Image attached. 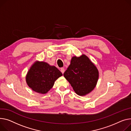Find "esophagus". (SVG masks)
Instances as JSON below:
<instances>
[{
    "label": "esophagus",
    "mask_w": 131,
    "mask_h": 131,
    "mask_svg": "<svg viewBox=\"0 0 131 131\" xmlns=\"http://www.w3.org/2000/svg\"><path fill=\"white\" fill-rule=\"evenodd\" d=\"M60 72L62 73V74H64V72H65V69H64V68H63V67L61 68H60Z\"/></svg>",
    "instance_id": "1"
}]
</instances>
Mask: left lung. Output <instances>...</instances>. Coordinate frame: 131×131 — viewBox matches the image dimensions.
I'll use <instances>...</instances> for the list:
<instances>
[{
  "mask_svg": "<svg viewBox=\"0 0 131 131\" xmlns=\"http://www.w3.org/2000/svg\"><path fill=\"white\" fill-rule=\"evenodd\" d=\"M64 76L75 93L83 96L95 88L98 81L99 71L90 59L82 55L78 57H72Z\"/></svg>",
  "mask_w": 131,
  "mask_h": 131,
  "instance_id": "obj_1",
  "label": "left lung"
}]
</instances>
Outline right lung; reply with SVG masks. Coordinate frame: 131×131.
<instances>
[{
  "mask_svg": "<svg viewBox=\"0 0 131 131\" xmlns=\"http://www.w3.org/2000/svg\"><path fill=\"white\" fill-rule=\"evenodd\" d=\"M62 76L57 68L43 62H37L30 67L26 76L30 88L39 93L45 94L53 86L55 81Z\"/></svg>",
  "mask_w": 131,
  "mask_h": 131,
  "instance_id": "add662e5",
  "label": "right lung"
}]
</instances>
